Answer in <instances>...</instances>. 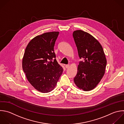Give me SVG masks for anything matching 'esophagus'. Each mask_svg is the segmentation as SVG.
<instances>
[{"label":"esophagus","mask_w":124,"mask_h":124,"mask_svg":"<svg viewBox=\"0 0 124 124\" xmlns=\"http://www.w3.org/2000/svg\"><path fill=\"white\" fill-rule=\"evenodd\" d=\"M69 66H70V65L69 64H66L65 65V67L66 68H68L69 67Z\"/></svg>","instance_id":"34e87169"}]
</instances>
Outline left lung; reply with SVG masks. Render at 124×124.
<instances>
[{
	"instance_id": "8db88e82",
	"label": "left lung",
	"mask_w": 124,
	"mask_h": 124,
	"mask_svg": "<svg viewBox=\"0 0 124 124\" xmlns=\"http://www.w3.org/2000/svg\"><path fill=\"white\" fill-rule=\"evenodd\" d=\"M73 36L77 47L80 61L78 73L74 78L77 86L84 91L93 89L104 74L107 60L99 42L90 34L77 30Z\"/></svg>"
}]
</instances>
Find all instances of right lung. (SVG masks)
<instances>
[{
  "label": "right lung",
  "mask_w": 124,
  "mask_h": 124,
  "mask_svg": "<svg viewBox=\"0 0 124 124\" xmlns=\"http://www.w3.org/2000/svg\"><path fill=\"white\" fill-rule=\"evenodd\" d=\"M59 34L58 31H53L36 36L29 42L24 54L22 68L27 79L42 93L54 89L63 70L54 52Z\"/></svg>",
  "instance_id": "add662e5"
}]
</instances>
